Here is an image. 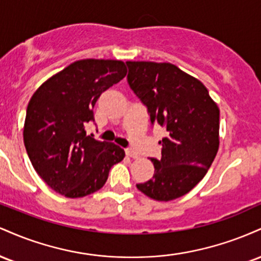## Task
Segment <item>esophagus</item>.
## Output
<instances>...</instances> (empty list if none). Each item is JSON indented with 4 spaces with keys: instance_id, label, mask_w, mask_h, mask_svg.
Listing matches in <instances>:
<instances>
[{
    "instance_id": "obj_1",
    "label": "esophagus",
    "mask_w": 261,
    "mask_h": 261,
    "mask_svg": "<svg viewBox=\"0 0 261 261\" xmlns=\"http://www.w3.org/2000/svg\"><path fill=\"white\" fill-rule=\"evenodd\" d=\"M125 153H126L127 157H131V158H134V160H136V158H139V157H140V155L137 154L136 152L133 151V149H130V148L125 149Z\"/></svg>"
}]
</instances>
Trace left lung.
Returning a JSON list of instances; mask_svg holds the SVG:
<instances>
[{
  "instance_id": "1",
  "label": "left lung",
  "mask_w": 261,
  "mask_h": 261,
  "mask_svg": "<svg viewBox=\"0 0 261 261\" xmlns=\"http://www.w3.org/2000/svg\"><path fill=\"white\" fill-rule=\"evenodd\" d=\"M127 82L147 107L152 125L167 130L153 178L136 184L157 201L188 194L205 176L220 146V109L207 88L169 62L127 61Z\"/></svg>"
}]
</instances>
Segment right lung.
I'll use <instances>...</instances> for the list:
<instances>
[{
	"mask_svg": "<svg viewBox=\"0 0 261 261\" xmlns=\"http://www.w3.org/2000/svg\"><path fill=\"white\" fill-rule=\"evenodd\" d=\"M119 60L74 61L35 91L27 108L23 139L35 172L56 193L77 199L106 184L125 152L86 135L100 94L126 76Z\"/></svg>",
	"mask_w": 261,
	"mask_h": 261,
	"instance_id": "1",
	"label": "right lung"
}]
</instances>
